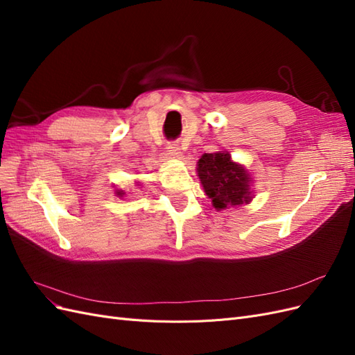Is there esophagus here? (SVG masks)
<instances>
[{"mask_svg": "<svg viewBox=\"0 0 355 355\" xmlns=\"http://www.w3.org/2000/svg\"><path fill=\"white\" fill-rule=\"evenodd\" d=\"M166 149H167V154L171 155V157H179L180 155V149L176 144H168Z\"/></svg>", "mask_w": 355, "mask_h": 355, "instance_id": "obj_1", "label": "esophagus"}]
</instances>
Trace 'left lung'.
Listing matches in <instances>:
<instances>
[{
    "instance_id": "left-lung-1",
    "label": "left lung",
    "mask_w": 355,
    "mask_h": 355,
    "mask_svg": "<svg viewBox=\"0 0 355 355\" xmlns=\"http://www.w3.org/2000/svg\"><path fill=\"white\" fill-rule=\"evenodd\" d=\"M197 170L204 192L218 210L250 201V178L228 153L204 154L198 159Z\"/></svg>"
}]
</instances>
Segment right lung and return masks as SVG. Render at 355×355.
<instances>
[{
  "instance_id": "right-lung-1",
  "label": "right lung",
  "mask_w": 355,
  "mask_h": 355,
  "mask_svg": "<svg viewBox=\"0 0 355 355\" xmlns=\"http://www.w3.org/2000/svg\"><path fill=\"white\" fill-rule=\"evenodd\" d=\"M120 196H121V192H120Z\"/></svg>"
}]
</instances>
